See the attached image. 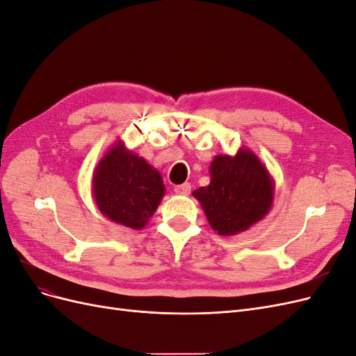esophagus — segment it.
I'll return each instance as SVG.
<instances>
[{"label":"esophagus","instance_id":"34e87169","mask_svg":"<svg viewBox=\"0 0 356 356\" xmlns=\"http://www.w3.org/2000/svg\"><path fill=\"white\" fill-rule=\"evenodd\" d=\"M174 191L179 196H187V195H190L191 187H190L188 182H184V184H181V186H175Z\"/></svg>","mask_w":356,"mask_h":356}]
</instances>
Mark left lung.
<instances>
[{
  "label": "left lung",
  "mask_w": 356,
  "mask_h": 356,
  "mask_svg": "<svg viewBox=\"0 0 356 356\" xmlns=\"http://www.w3.org/2000/svg\"><path fill=\"white\" fill-rule=\"evenodd\" d=\"M209 175V184L193 191V196L213 232L221 236L239 234L270 212L275 181L250 148H239L234 156H215Z\"/></svg>",
  "instance_id": "1"
}]
</instances>
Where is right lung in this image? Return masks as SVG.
I'll use <instances>...</instances> for the list:
<instances>
[{
    "instance_id": "obj_1",
    "label": "right lung",
    "mask_w": 356,
    "mask_h": 356,
    "mask_svg": "<svg viewBox=\"0 0 356 356\" xmlns=\"http://www.w3.org/2000/svg\"><path fill=\"white\" fill-rule=\"evenodd\" d=\"M92 193L106 218L141 230L157 211L166 188L160 172L118 139L93 170Z\"/></svg>"
}]
</instances>
